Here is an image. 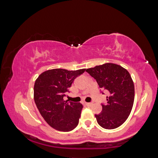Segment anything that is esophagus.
<instances>
[{
	"label": "esophagus",
	"instance_id": "1",
	"mask_svg": "<svg viewBox=\"0 0 158 158\" xmlns=\"http://www.w3.org/2000/svg\"><path fill=\"white\" fill-rule=\"evenodd\" d=\"M85 104H86V106H88V107H90V106H92V103H86Z\"/></svg>",
	"mask_w": 158,
	"mask_h": 158
}]
</instances>
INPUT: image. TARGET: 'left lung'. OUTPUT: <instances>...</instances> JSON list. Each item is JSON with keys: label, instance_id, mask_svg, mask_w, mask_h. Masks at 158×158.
Instances as JSON below:
<instances>
[{"label": "left lung", "instance_id": "8db88e82", "mask_svg": "<svg viewBox=\"0 0 158 158\" xmlns=\"http://www.w3.org/2000/svg\"><path fill=\"white\" fill-rule=\"evenodd\" d=\"M85 71L97 81L99 88L110 93L107 103L101 104L102 112L95 114L98 125L106 129L118 127L127 119L134 105V85L130 74L124 68L112 63Z\"/></svg>", "mask_w": 158, "mask_h": 158}]
</instances>
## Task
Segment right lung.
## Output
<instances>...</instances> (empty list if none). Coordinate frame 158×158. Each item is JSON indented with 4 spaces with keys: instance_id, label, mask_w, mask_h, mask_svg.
Listing matches in <instances>:
<instances>
[{
    "instance_id": "obj_1",
    "label": "right lung",
    "mask_w": 158,
    "mask_h": 158,
    "mask_svg": "<svg viewBox=\"0 0 158 158\" xmlns=\"http://www.w3.org/2000/svg\"><path fill=\"white\" fill-rule=\"evenodd\" d=\"M85 69H56L42 73L34 85V101L45 121L58 131H70L79 123L83 108L80 103L64 101L74 80Z\"/></svg>"
}]
</instances>
